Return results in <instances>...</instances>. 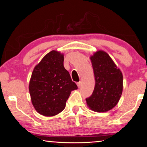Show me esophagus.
<instances>
[{
    "instance_id": "1",
    "label": "esophagus",
    "mask_w": 147,
    "mask_h": 147,
    "mask_svg": "<svg viewBox=\"0 0 147 147\" xmlns=\"http://www.w3.org/2000/svg\"><path fill=\"white\" fill-rule=\"evenodd\" d=\"M77 86H78V88H81V86H82V83L81 82H77Z\"/></svg>"
}]
</instances>
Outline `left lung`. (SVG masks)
<instances>
[{"label":"left lung","instance_id":"left-lung-1","mask_svg":"<svg viewBox=\"0 0 147 147\" xmlns=\"http://www.w3.org/2000/svg\"><path fill=\"white\" fill-rule=\"evenodd\" d=\"M95 86L86 102L97 112H106L117 104L123 92V77L112 59L106 52L98 51L90 57Z\"/></svg>","mask_w":147,"mask_h":147}]
</instances>
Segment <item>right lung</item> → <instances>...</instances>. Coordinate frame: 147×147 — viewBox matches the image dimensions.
I'll use <instances>...</instances> for the list:
<instances>
[{
  "label": "right lung",
  "mask_w": 147,
  "mask_h": 147,
  "mask_svg": "<svg viewBox=\"0 0 147 147\" xmlns=\"http://www.w3.org/2000/svg\"><path fill=\"white\" fill-rule=\"evenodd\" d=\"M63 54L53 51L35 67L29 84L34 108L41 115L54 116L65 108L71 92L78 89L64 68Z\"/></svg>",
  "instance_id": "obj_1"
}]
</instances>
